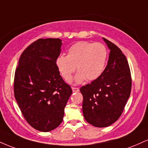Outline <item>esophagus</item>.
I'll return each mask as SVG.
<instances>
[{
	"mask_svg": "<svg viewBox=\"0 0 148 148\" xmlns=\"http://www.w3.org/2000/svg\"><path fill=\"white\" fill-rule=\"evenodd\" d=\"M72 90H73V92H78L79 91V88H77V87H72Z\"/></svg>",
	"mask_w": 148,
	"mask_h": 148,
	"instance_id": "1",
	"label": "esophagus"
}]
</instances>
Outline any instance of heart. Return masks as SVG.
Here are the masks:
<instances>
[{
  "mask_svg": "<svg viewBox=\"0 0 148 148\" xmlns=\"http://www.w3.org/2000/svg\"><path fill=\"white\" fill-rule=\"evenodd\" d=\"M108 57L107 48L101 43L79 41L71 45L67 55H60L55 59L56 69L66 80L71 79L73 73H77L75 82L79 83L84 79L94 80L103 72Z\"/></svg>",
  "mask_w": 148,
  "mask_h": 148,
  "instance_id": "b5f03b06",
  "label": "heart"
}]
</instances>
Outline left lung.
<instances>
[{
  "instance_id": "left-lung-1",
  "label": "left lung",
  "mask_w": 148,
  "mask_h": 148,
  "mask_svg": "<svg viewBox=\"0 0 148 148\" xmlns=\"http://www.w3.org/2000/svg\"><path fill=\"white\" fill-rule=\"evenodd\" d=\"M110 50L102 74L80 88L82 112L88 123L96 127L113 124L122 114L132 89V77L127 58L115 45L103 38Z\"/></svg>"
}]
</instances>
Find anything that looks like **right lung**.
<instances>
[{
	"label": "right lung",
	"instance_id": "right-lung-1",
	"mask_svg": "<svg viewBox=\"0 0 148 148\" xmlns=\"http://www.w3.org/2000/svg\"><path fill=\"white\" fill-rule=\"evenodd\" d=\"M59 38L38 39L21 54L14 74V97L25 119L40 132L62 122L72 89L55 65L61 53Z\"/></svg>",
	"mask_w": 148,
	"mask_h": 148
}]
</instances>
